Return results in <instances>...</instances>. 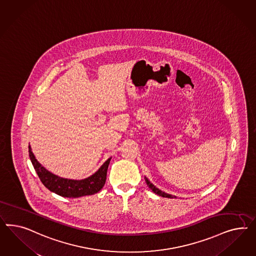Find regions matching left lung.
Segmentation results:
<instances>
[{"label": "left lung", "instance_id": "left-lung-1", "mask_svg": "<svg viewBox=\"0 0 256 256\" xmlns=\"http://www.w3.org/2000/svg\"><path fill=\"white\" fill-rule=\"evenodd\" d=\"M146 181L148 186H149L156 194H158V195H160V196H162V197H166V198H174V197H176V196H172V195H170V194H165V192H162L160 190H158V188H156L152 183H150V181H149L146 178Z\"/></svg>", "mask_w": 256, "mask_h": 256}]
</instances>
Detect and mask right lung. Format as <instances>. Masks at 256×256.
<instances>
[{"label":"right lung","mask_w":256,"mask_h":256,"mask_svg":"<svg viewBox=\"0 0 256 256\" xmlns=\"http://www.w3.org/2000/svg\"><path fill=\"white\" fill-rule=\"evenodd\" d=\"M29 156L43 185L50 192L68 198H78L98 192L106 182L108 164L112 158H108V160L104 162L98 170L88 178L72 180L59 178L46 170L32 154L31 146H29Z\"/></svg>","instance_id":"1"}]
</instances>
